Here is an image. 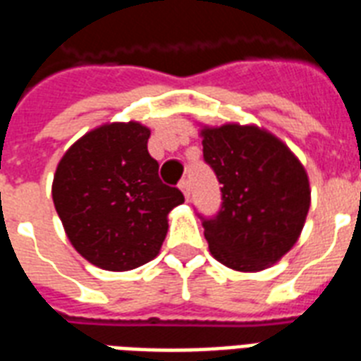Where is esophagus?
Instances as JSON below:
<instances>
[{
	"label": "esophagus",
	"instance_id": "obj_1",
	"mask_svg": "<svg viewBox=\"0 0 361 361\" xmlns=\"http://www.w3.org/2000/svg\"><path fill=\"white\" fill-rule=\"evenodd\" d=\"M178 188L183 190L184 197H186V199L190 197V183H188V180H186V178H183V180L178 183Z\"/></svg>",
	"mask_w": 361,
	"mask_h": 361
}]
</instances>
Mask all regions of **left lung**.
<instances>
[{
    "mask_svg": "<svg viewBox=\"0 0 361 361\" xmlns=\"http://www.w3.org/2000/svg\"><path fill=\"white\" fill-rule=\"evenodd\" d=\"M203 158L221 184V207L203 218L216 261L259 272L295 246L310 210V178L283 141L253 125L201 130Z\"/></svg>",
    "mask_w": 361,
    "mask_h": 361,
    "instance_id": "left-lung-1",
    "label": "left lung"
}]
</instances>
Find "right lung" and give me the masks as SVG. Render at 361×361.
<instances>
[{
	"instance_id": "add662e5",
	"label": "right lung",
	"mask_w": 361,
	"mask_h": 361,
	"mask_svg": "<svg viewBox=\"0 0 361 361\" xmlns=\"http://www.w3.org/2000/svg\"><path fill=\"white\" fill-rule=\"evenodd\" d=\"M151 130L130 123L82 135L57 164L51 197L76 252L94 267L125 272L157 257L167 214L183 192L158 177L147 151Z\"/></svg>"
}]
</instances>
